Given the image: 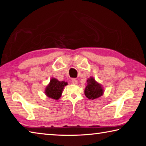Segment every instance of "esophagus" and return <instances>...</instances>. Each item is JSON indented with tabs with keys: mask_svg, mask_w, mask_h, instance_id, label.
I'll list each match as a JSON object with an SVG mask.
<instances>
[{
	"mask_svg": "<svg viewBox=\"0 0 146 146\" xmlns=\"http://www.w3.org/2000/svg\"><path fill=\"white\" fill-rule=\"evenodd\" d=\"M71 83L73 84H76L78 82V81H77V80H76L75 78H73V79H71Z\"/></svg>",
	"mask_w": 146,
	"mask_h": 146,
	"instance_id": "34e87169",
	"label": "esophagus"
}]
</instances>
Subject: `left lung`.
Masks as SVG:
<instances>
[{"label": "left lung", "instance_id": "8db88e82", "mask_svg": "<svg viewBox=\"0 0 146 146\" xmlns=\"http://www.w3.org/2000/svg\"><path fill=\"white\" fill-rule=\"evenodd\" d=\"M103 93L104 90L102 85L98 83L93 77L89 78L84 90L86 97L89 99L94 100L101 97Z\"/></svg>", "mask_w": 146, "mask_h": 146}]
</instances>
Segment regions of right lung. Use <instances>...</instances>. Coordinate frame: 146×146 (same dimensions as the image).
I'll use <instances>...</instances> for the list:
<instances>
[{"instance_id":"1","label":"right lung","mask_w":146,"mask_h":146,"mask_svg":"<svg viewBox=\"0 0 146 146\" xmlns=\"http://www.w3.org/2000/svg\"><path fill=\"white\" fill-rule=\"evenodd\" d=\"M68 85L64 81H58L57 79L52 78L50 82L46 86L45 93L47 97L55 100H58L61 97L64 88Z\"/></svg>"}]
</instances>
